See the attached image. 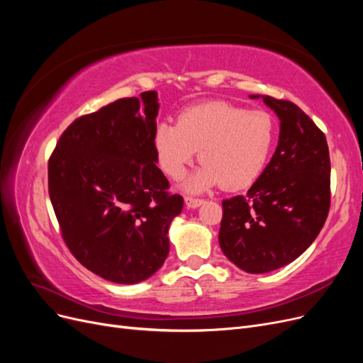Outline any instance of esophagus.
<instances>
[{"label": "esophagus", "instance_id": "obj_1", "mask_svg": "<svg viewBox=\"0 0 363 363\" xmlns=\"http://www.w3.org/2000/svg\"><path fill=\"white\" fill-rule=\"evenodd\" d=\"M204 201L200 199H192V196H184V204L188 208H196L200 207Z\"/></svg>", "mask_w": 363, "mask_h": 363}]
</instances>
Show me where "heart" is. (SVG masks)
Returning <instances> with one entry per match:
<instances>
[{
    "label": "heart",
    "mask_w": 363,
    "mask_h": 363,
    "mask_svg": "<svg viewBox=\"0 0 363 363\" xmlns=\"http://www.w3.org/2000/svg\"><path fill=\"white\" fill-rule=\"evenodd\" d=\"M276 124L263 111L225 101L186 108L177 124L162 121L155 131V148L162 169L179 179L200 150L201 167L184 182L200 192L221 183L227 191L248 188L256 182L271 156Z\"/></svg>",
    "instance_id": "1"
}]
</instances>
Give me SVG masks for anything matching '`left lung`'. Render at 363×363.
<instances>
[{"label":"left lung","instance_id":"obj_1","mask_svg":"<svg viewBox=\"0 0 363 363\" xmlns=\"http://www.w3.org/2000/svg\"><path fill=\"white\" fill-rule=\"evenodd\" d=\"M277 115L276 151L245 195L223 201L219 247L250 274L279 269L311 247L330 207V157L323 131L298 106L250 95Z\"/></svg>","mask_w":363,"mask_h":363}]
</instances>
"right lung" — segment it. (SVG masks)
<instances>
[{"mask_svg": "<svg viewBox=\"0 0 363 363\" xmlns=\"http://www.w3.org/2000/svg\"><path fill=\"white\" fill-rule=\"evenodd\" d=\"M156 91L123 98L75 119L48 162V192L68 248L108 281L150 279L169 252L183 208L169 195L155 148Z\"/></svg>", "mask_w": 363, "mask_h": 363, "instance_id": "right-lung-1", "label": "right lung"}]
</instances>
